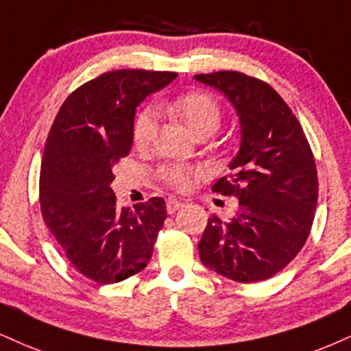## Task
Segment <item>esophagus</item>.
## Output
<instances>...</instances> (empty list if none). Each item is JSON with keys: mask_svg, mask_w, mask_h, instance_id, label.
<instances>
[{"mask_svg": "<svg viewBox=\"0 0 351 351\" xmlns=\"http://www.w3.org/2000/svg\"><path fill=\"white\" fill-rule=\"evenodd\" d=\"M182 206H184V202L177 200V198H169L167 203H166V210H167L169 215L176 213V211L179 208H182Z\"/></svg>", "mask_w": 351, "mask_h": 351, "instance_id": "34e87169", "label": "esophagus"}]
</instances>
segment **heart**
Segmentation results:
<instances>
[{
    "label": "heart",
    "instance_id": "b5f03b06",
    "mask_svg": "<svg viewBox=\"0 0 351 351\" xmlns=\"http://www.w3.org/2000/svg\"><path fill=\"white\" fill-rule=\"evenodd\" d=\"M167 110L187 127L193 135L210 133L213 135L219 128L223 112L213 96L206 93H189L176 97L167 106ZM158 130V110L154 107H145L138 114L133 125V140L138 146H148L154 140ZM197 169L187 164H169L159 169V179L164 184L179 192L190 189Z\"/></svg>",
    "mask_w": 351,
    "mask_h": 351
}]
</instances>
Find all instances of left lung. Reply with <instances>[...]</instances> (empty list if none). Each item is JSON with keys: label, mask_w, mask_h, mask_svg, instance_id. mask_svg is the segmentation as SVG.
Segmentation results:
<instances>
[{"label": "left lung", "mask_w": 351, "mask_h": 351, "mask_svg": "<svg viewBox=\"0 0 351 351\" xmlns=\"http://www.w3.org/2000/svg\"><path fill=\"white\" fill-rule=\"evenodd\" d=\"M221 90L241 120L232 174L213 192L239 200L234 218H208L198 242L210 270L239 283L262 281L288 265L308 241L317 205L314 154L288 104L265 81L239 71L197 75Z\"/></svg>", "instance_id": "obj_1"}]
</instances>
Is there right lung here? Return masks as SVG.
Returning <instances> with one entry per match:
<instances>
[{
  "mask_svg": "<svg viewBox=\"0 0 351 351\" xmlns=\"http://www.w3.org/2000/svg\"><path fill=\"white\" fill-rule=\"evenodd\" d=\"M177 73L115 70L73 90L60 107L43 148L38 195L42 218L64 257L86 278L119 283L138 274L153 255L167 218L153 197L117 206L114 167L128 156L138 104Z\"/></svg>",
  "mask_w": 351,
  "mask_h": 351,
  "instance_id": "1",
  "label": "right lung"
}]
</instances>
